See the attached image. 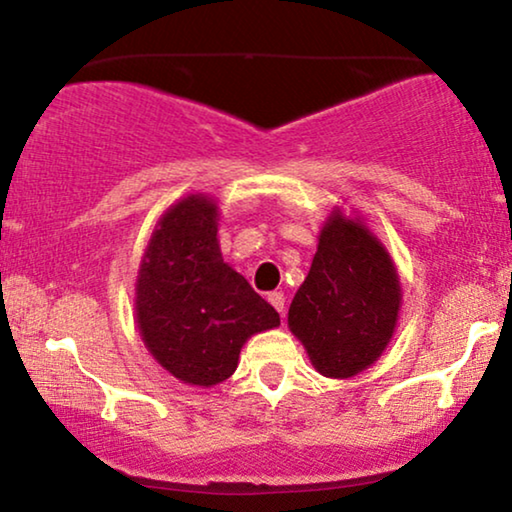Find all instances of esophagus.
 Instances as JSON below:
<instances>
[{
	"instance_id": "34e87169",
	"label": "esophagus",
	"mask_w": 512,
	"mask_h": 512,
	"mask_svg": "<svg viewBox=\"0 0 512 512\" xmlns=\"http://www.w3.org/2000/svg\"><path fill=\"white\" fill-rule=\"evenodd\" d=\"M268 300H270V305L275 307V310L284 317V303H286L284 293L282 291H272V293H268Z\"/></svg>"
}]
</instances>
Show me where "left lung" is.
Instances as JSON below:
<instances>
[{
    "label": "left lung",
    "instance_id": "1",
    "mask_svg": "<svg viewBox=\"0 0 512 512\" xmlns=\"http://www.w3.org/2000/svg\"><path fill=\"white\" fill-rule=\"evenodd\" d=\"M398 307L401 282L389 251L361 219L333 209L289 307V328L312 366L333 380L373 366L394 335Z\"/></svg>",
    "mask_w": 512,
    "mask_h": 512
}]
</instances>
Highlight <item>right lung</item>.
<instances>
[{
    "label": "right lung",
    "instance_id": "1",
    "mask_svg": "<svg viewBox=\"0 0 512 512\" xmlns=\"http://www.w3.org/2000/svg\"><path fill=\"white\" fill-rule=\"evenodd\" d=\"M219 207L207 195L179 200L160 216L139 265V335L167 373L214 387L235 373L254 333L279 326L268 300L228 263L219 247Z\"/></svg>",
    "mask_w": 512,
    "mask_h": 512
}]
</instances>
